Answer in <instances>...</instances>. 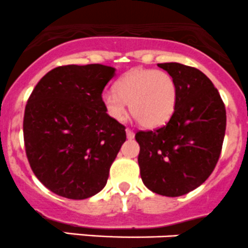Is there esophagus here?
Listing matches in <instances>:
<instances>
[{
	"label": "esophagus",
	"instance_id": "obj_1",
	"mask_svg": "<svg viewBox=\"0 0 248 248\" xmlns=\"http://www.w3.org/2000/svg\"><path fill=\"white\" fill-rule=\"evenodd\" d=\"M126 134H127V138H128V139H133L134 138V132L132 131L131 128H126Z\"/></svg>",
	"mask_w": 248,
	"mask_h": 248
}]
</instances>
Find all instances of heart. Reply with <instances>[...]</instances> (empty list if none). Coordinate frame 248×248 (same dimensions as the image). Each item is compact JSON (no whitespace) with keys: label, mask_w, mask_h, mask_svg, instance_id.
Instances as JSON below:
<instances>
[{"label":"heart","mask_w":248,"mask_h":248,"mask_svg":"<svg viewBox=\"0 0 248 248\" xmlns=\"http://www.w3.org/2000/svg\"><path fill=\"white\" fill-rule=\"evenodd\" d=\"M105 112L115 121H124L129 110L140 126H163L174 114L178 85L173 76L155 69H132L116 82L115 91L102 94Z\"/></svg>","instance_id":"1"}]
</instances>
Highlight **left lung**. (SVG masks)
I'll return each instance as SVG.
<instances>
[{
	"label": "left lung",
	"mask_w": 248,
	"mask_h": 248,
	"mask_svg": "<svg viewBox=\"0 0 248 248\" xmlns=\"http://www.w3.org/2000/svg\"><path fill=\"white\" fill-rule=\"evenodd\" d=\"M157 65L177 82L178 103L165 126L136 133L138 163L146 188L175 198L200 186L215 170L227 111L218 90L199 69L179 63Z\"/></svg>",
	"instance_id": "left-lung-1"
}]
</instances>
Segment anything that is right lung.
<instances>
[{
	"instance_id": "add662e5",
	"label": "right lung",
	"mask_w": 248,
	"mask_h": 248,
	"mask_svg": "<svg viewBox=\"0 0 248 248\" xmlns=\"http://www.w3.org/2000/svg\"><path fill=\"white\" fill-rule=\"evenodd\" d=\"M115 69L64 65L46 74L28 99L24 144L37 179L52 193L83 200L99 193L126 140V127L105 112L102 93Z\"/></svg>"
}]
</instances>
